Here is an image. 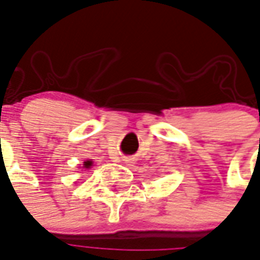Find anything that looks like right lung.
Wrapping results in <instances>:
<instances>
[{
  "instance_id": "1",
  "label": "right lung",
  "mask_w": 260,
  "mask_h": 260,
  "mask_svg": "<svg viewBox=\"0 0 260 260\" xmlns=\"http://www.w3.org/2000/svg\"><path fill=\"white\" fill-rule=\"evenodd\" d=\"M92 167V161H85L84 162V168H91Z\"/></svg>"
}]
</instances>
